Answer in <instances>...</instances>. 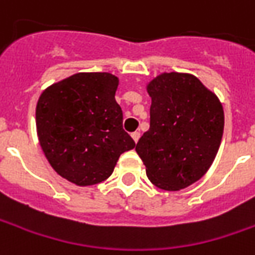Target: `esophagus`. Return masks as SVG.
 Segmentation results:
<instances>
[{
  "mask_svg": "<svg viewBox=\"0 0 255 255\" xmlns=\"http://www.w3.org/2000/svg\"><path fill=\"white\" fill-rule=\"evenodd\" d=\"M131 136H132V139H134L135 143H136V142L139 141V138H141V132L135 131V132H132V134H131Z\"/></svg>",
  "mask_w": 255,
  "mask_h": 255,
  "instance_id": "esophagus-1",
  "label": "esophagus"
}]
</instances>
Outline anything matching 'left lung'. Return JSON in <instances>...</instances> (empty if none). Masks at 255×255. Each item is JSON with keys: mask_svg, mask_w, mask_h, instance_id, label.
<instances>
[{"mask_svg": "<svg viewBox=\"0 0 255 255\" xmlns=\"http://www.w3.org/2000/svg\"><path fill=\"white\" fill-rule=\"evenodd\" d=\"M148 93L150 127L135 150L155 186L178 191L198 181L214 162L225 126L222 105L190 74H162Z\"/></svg>", "mask_w": 255, "mask_h": 255, "instance_id": "left-lung-1", "label": "left lung"}]
</instances>
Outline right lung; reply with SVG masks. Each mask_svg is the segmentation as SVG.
Listing matches in <instances>:
<instances>
[{
  "instance_id": "right-lung-1",
  "label": "right lung",
  "mask_w": 255,
  "mask_h": 255,
  "mask_svg": "<svg viewBox=\"0 0 255 255\" xmlns=\"http://www.w3.org/2000/svg\"><path fill=\"white\" fill-rule=\"evenodd\" d=\"M119 79L109 72H79L48 86L36 106V127L47 160L77 186L105 181L134 139L123 129L116 102Z\"/></svg>"
}]
</instances>
